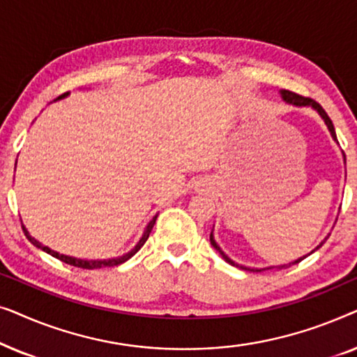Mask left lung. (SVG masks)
<instances>
[{
	"instance_id": "left-lung-1",
	"label": "left lung",
	"mask_w": 357,
	"mask_h": 357,
	"mask_svg": "<svg viewBox=\"0 0 357 357\" xmlns=\"http://www.w3.org/2000/svg\"><path fill=\"white\" fill-rule=\"evenodd\" d=\"M281 96H282V99H284L286 102H289V104H292V105H297V107H305V105H310V107H314V109L319 112V114L321 115V119L325 120V123H326V126H328V130H330V133H331V136H333V139H336V133H335V126H333V121L330 120V116L326 115V112L324 110V107H321L319 102H315L314 99H310V97H304V96H299V94H296V92H292V91H281ZM209 241H211V245L216 248V250L221 253L222 255V258L224 260H226L229 265H232V266H238V268H242V270H248V271H263V270H250V268H247V266H242V265H237V263H234L231 258H229L226 253H224L221 248H219V245L216 242H214V237H213V232H211V236H209ZM319 247H321V245H319ZM317 247V248H319ZM302 260V258H301ZM301 260H297V261H294V263H299ZM294 263H289V265H282V266H271V268H287V266H291V265H294ZM268 270H270V268H268Z\"/></svg>"
}]
</instances>
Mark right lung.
I'll return each mask as SVG.
<instances>
[{
    "mask_svg": "<svg viewBox=\"0 0 357 357\" xmlns=\"http://www.w3.org/2000/svg\"><path fill=\"white\" fill-rule=\"evenodd\" d=\"M65 96H66V94H63V96L58 97V99H61V97H65ZM155 218H158V216H154L153 219H151L149 224H148V227H146V231H144V234H143V237L139 238L138 245H136V247L133 248V250L128 252V253H126V255L120 257V258H112V260H100V261H96V260H91V261H89V260H79V258H73V257L60 255V253H58V252H53V250H50V248H48V247L42 245L40 242H37L36 238H33L32 236H29L27 229L24 227V226H22V231H24V234H26V237L29 238V241H31V243H33V245L38 247V248H42L43 252L50 253L52 257L58 258V260H60V261H63V263H68V265H73V266H77V268H84V270H97V268H110V266H116V265H120V263H125L126 260H130V258L133 257L135 253L138 252L139 248L144 245V242L148 241L149 234H151V231H153V227H154V224H155Z\"/></svg>",
    "mask_w": 357,
    "mask_h": 357,
    "instance_id": "add662e5",
    "label": "right lung"
}]
</instances>
